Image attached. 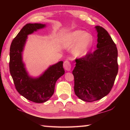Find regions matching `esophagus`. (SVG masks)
Returning a JSON list of instances; mask_svg holds the SVG:
<instances>
[{
  "label": "esophagus",
  "mask_w": 130,
  "mask_h": 130,
  "mask_svg": "<svg viewBox=\"0 0 130 130\" xmlns=\"http://www.w3.org/2000/svg\"><path fill=\"white\" fill-rule=\"evenodd\" d=\"M63 68L67 71H70V69H71V63L69 61L66 60L64 61V62H63Z\"/></svg>",
  "instance_id": "esophagus-1"
}]
</instances>
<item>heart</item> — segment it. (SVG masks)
Masks as SVG:
<instances>
[{
	"instance_id": "heart-1",
	"label": "heart",
	"mask_w": 130,
	"mask_h": 130,
	"mask_svg": "<svg viewBox=\"0 0 130 130\" xmlns=\"http://www.w3.org/2000/svg\"><path fill=\"white\" fill-rule=\"evenodd\" d=\"M93 42L92 35L81 30H76L68 33L64 37L62 45L65 48H72L74 56L78 58L86 55L92 47Z\"/></svg>"
}]
</instances>
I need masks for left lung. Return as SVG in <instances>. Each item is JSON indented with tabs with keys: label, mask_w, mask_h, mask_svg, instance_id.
Instances as JSON below:
<instances>
[{
	"label": "left lung",
	"mask_w": 130,
	"mask_h": 130,
	"mask_svg": "<svg viewBox=\"0 0 130 130\" xmlns=\"http://www.w3.org/2000/svg\"><path fill=\"white\" fill-rule=\"evenodd\" d=\"M97 49L82 58L76 60L72 72L74 90L81 100L92 102L100 100L109 93L118 72V50L108 32L99 26Z\"/></svg>",
	"instance_id": "obj_1"
}]
</instances>
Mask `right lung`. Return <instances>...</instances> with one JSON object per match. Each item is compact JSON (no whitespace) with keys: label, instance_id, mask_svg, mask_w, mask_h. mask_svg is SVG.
Instances as JSON below:
<instances>
[{"label":"right lung","instance_id":"obj_1","mask_svg":"<svg viewBox=\"0 0 130 130\" xmlns=\"http://www.w3.org/2000/svg\"><path fill=\"white\" fill-rule=\"evenodd\" d=\"M45 27V24H26L13 39L10 49V72L15 88L24 98L37 103L51 98L57 80L65 73L63 61L50 66L38 77L30 76L26 70L22 54L27 36Z\"/></svg>","mask_w":130,"mask_h":130}]
</instances>
